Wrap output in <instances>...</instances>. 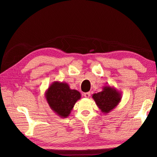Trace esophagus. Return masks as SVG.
I'll return each mask as SVG.
<instances>
[{"label": "esophagus", "mask_w": 157, "mask_h": 157, "mask_svg": "<svg viewBox=\"0 0 157 157\" xmlns=\"http://www.w3.org/2000/svg\"><path fill=\"white\" fill-rule=\"evenodd\" d=\"M90 95H91V94H90V92H87V93H84V96L86 98H89L90 97Z\"/></svg>", "instance_id": "obj_1"}]
</instances>
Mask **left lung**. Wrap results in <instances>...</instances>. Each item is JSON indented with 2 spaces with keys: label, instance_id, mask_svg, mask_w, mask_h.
Here are the masks:
<instances>
[{
  "label": "left lung",
  "instance_id": "8db88e82",
  "mask_svg": "<svg viewBox=\"0 0 157 157\" xmlns=\"http://www.w3.org/2000/svg\"><path fill=\"white\" fill-rule=\"evenodd\" d=\"M95 104L100 109L101 112L107 114L115 109L121 101V92L113 86L105 85L102 91L92 95Z\"/></svg>",
  "mask_w": 157,
  "mask_h": 157
}]
</instances>
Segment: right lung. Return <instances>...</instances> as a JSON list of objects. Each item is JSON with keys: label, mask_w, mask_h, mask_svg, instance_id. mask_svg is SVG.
<instances>
[{"label": "right lung", "mask_w": 157, "mask_h": 157, "mask_svg": "<svg viewBox=\"0 0 157 157\" xmlns=\"http://www.w3.org/2000/svg\"><path fill=\"white\" fill-rule=\"evenodd\" d=\"M45 97L50 109L62 118L70 115L81 94L75 89H71L66 82L55 81L45 92Z\"/></svg>", "instance_id": "add662e5"}]
</instances>
